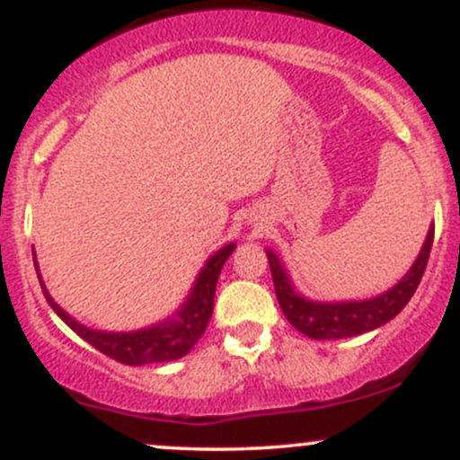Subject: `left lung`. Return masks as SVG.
I'll list each match as a JSON object with an SVG mask.
<instances>
[{
  "label": "left lung",
  "instance_id": "obj_1",
  "mask_svg": "<svg viewBox=\"0 0 460 460\" xmlns=\"http://www.w3.org/2000/svg\"><path fill=\"white\" fill-rule=\"evenodd\" d=\"M432 235H435V226L430 225L429 235H426L411 270L387 292L372 298L335 300V303L309 300L303 294H298L277 252L266 248L274 292H277V300L281 305L285 318L294 329L311 337V340H344V337L361 335V332L387 324L389 320H394L404 309V305L415 294L417 285L421 281V274L426 270V263H429Z\"/></svg>",
  "mask_w": 460,
  "mask_h": 460
}]
</instances>
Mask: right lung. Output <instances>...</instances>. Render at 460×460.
<instances>
[{
    "label": "right lung",
    "mask_w": 460,
    "mask_h": 460,
    "mask_svg": "<svg viewBox=\"0 0 460 460\" xmlns=\"http://www.w3.org/2000/svg\"><path fill=\"white\" fill-rule=\"evenodd\" d=\"M234 251L235 244L231 242V244L216 251L214 255L205 261L203 270L199 272L188 298L183 300L181 307H179L171 318L146 326V329L129 332L97 331L82 324V322H77L73 315H68L54 298H51L49 292H47L43 277H40L39 270V263H36V257L34 266L47 303H49V307L60 315L68 329L75 331L84 341H88V344L94 346L99 352H103V355H108L110 358H116L119 363H125V366H146V363L175 361V358L186 357L188 352L192 350V346L200 340V335L208 329L209 318H212L216 283H218L225 261L229 260Z\"/></svg>",
    "instance_id": "1"
}]
</instances>
